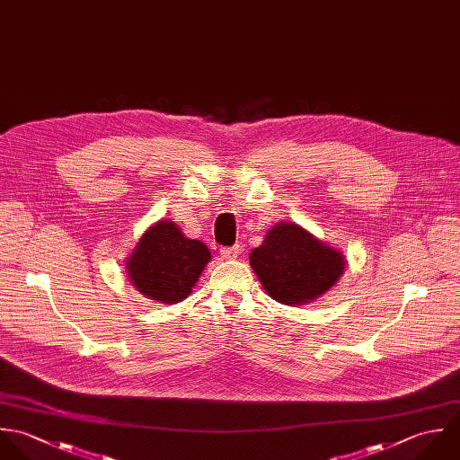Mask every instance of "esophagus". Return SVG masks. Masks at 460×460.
Segmentation results:
<instances>
[{
	"label": "esophagus",
	"instance_id": "1",
	"mask_svg": "<svg viewBox=\"0 0 460 460\" xmlns=\"http://www.w3.org/2000/svg\"><path fill=\"white\" fill-rule=\"evenodd\" d=\"M220 256L224 260H234L240 256V247L238 245H233V247H222L220 249Z\"/></svg>",
	"mask_w": 460,
	"mask_h": 460
}]
</instances>
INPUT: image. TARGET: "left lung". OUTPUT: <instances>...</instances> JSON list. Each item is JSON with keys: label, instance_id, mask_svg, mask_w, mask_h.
<instances>
[{"label": "left lung", "instance_id": "8db88e82", "mask_svg": "<svg viewBox=\"0 0 460 460\" xmlns=\"http://www.w3.org/2000/svg\"><path fill=\"white\" fill-rule=\"evenodd\" d=\"M251 267L272 298L298 305L334 286L345 261L296 224H277L251 252Z\"/></svg>", "mask_w": 460, "mask_h": 460}]
</instances>
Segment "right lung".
Instances as JSON below:
<instances>
[{"instance_id":"obj_1","label":"right lung","mask_w":460,"mask_h":460,"mask_svg":"<svg viewBox=\"0 0 460 460\" xmlns=\"http://www.w3.org/2000/svg\"><path fill=\"white\" fill-rule=\"evenodd\" d=\"M209 258L202 242L184 238L176 224L160 220L135 247L128 277L146 296L176 304L190 295Z\"/></svg>"}]
</instances>
